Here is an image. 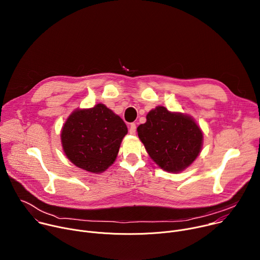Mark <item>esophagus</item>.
Instances as JSON below:
<instances>
[{"instance_id":"obj_1","label":"esophagus","mask_w":260,"mask_h":260,"mask_svg":"<svg viewBox=\"0 0 260 260\" xmlns=\"http://www.w3.org/2000/svg\"><path fill=\"white\" fill-rule=\"evenodd\" d=\"M128 132H129L131 135H136V132H137V125H136V123H131V124H129Z\"/></svg>"}]
</instances>
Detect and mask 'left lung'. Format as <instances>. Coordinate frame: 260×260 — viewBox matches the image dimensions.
I'll return each instance as SVG.
<instances>
[{
	"label": "left lung",
	"mask_w": 260,
	"mask_h": 260,
	"mask_svg": "<svg viewBox=\"0 0 260 260\" xmlns=\"http://www.w3.org/2000/svg\"><path fill=\"white\" fill-rule=\"evenodd\" d=\"M146 118L138 126V136L156 165L178 173L194 161L201 152L203 133L191 117L156 107Z\"/></svg>",
	"instance_id": "1"
}]
</instances>
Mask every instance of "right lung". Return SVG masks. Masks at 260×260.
I'll list each match as a JSON object with an SVG mask.
<instances>
[{
  "label": "right lung",
  "mask_w": 260,
  "mask_h": 260,
  "mask_svg": "<svg viewBox=\"0 0 260 260\" xmlns=\"http://www.w3.org/2000/svg\"><path fill=\"white\" fill-rule=\"evenodd\" d=\"M126 134L124 121L98 104L70 115L61 131V143L67 157L76 167L102 173L114 162Z\"/></svg>",
  "instance_id": "add662e5"
}]
</instances>
